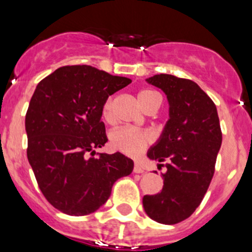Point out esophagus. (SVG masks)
I'll return each instance as SVG.
<instances>
[{
	"label": "esophagus",
	"mask_w": 252,
	"mask_h": 252,
	"mask_svg": "<svg viewBox=\"0 0 252 252\" xmlns=\"http://www.w3.org/2000/svg\"><path fill=\"white\" fill-rule=\"evenodd\" d=\"M144 168H142L141 164L139 163H135V166H134V173H144Z\"/></svg>",
	"instance_id": "1"
}]
</instances>
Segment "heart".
<instances>
[{
    "mask_svg": "<svg viewBox=\"0 0 252 252\" xmlns=\"http://www.w3.org/2000/svg\"><path fill=\"white\" fill-rule=\"evenodd\" d=\"M158 96V94L152 90H142L139 94V101H140L142 107L146 108ZM113 108L114 98L108 97L102 106V117L107 122L113 121ZM110 140L114 150L135 156V155H140L141 152L146 150L150 142L152 141V135L147 131L139 130V129L130 128V126H123V128H118L112 131Z\"/></svg>",
    "mask_w": 252,
    "mask_h": 252,
    "instance_id": "obj_1",
    "label": "heart"
}]
</instances>
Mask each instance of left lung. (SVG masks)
Masks as SVG:
<instances>
[{
  "instance_id": "1",
  "label": "left lung",
  "mask_w": 252,
  "mask_h": 252,
  "mask_svg": "<svg viewBox=\"0 0 252 252\" xmlns=\"http://www.w3.org/2000/svg\"><path fill=\"white\" fill-rule=\"evenodd\" d=\"M146 81L161 89L169 105V119L147 157L163 166V188L145 195L142 206L151 220L175 224L194 213L207 191L222 145L220 118L213 101L195 81L157 74Z\"/></svg>"
}]
</instances>
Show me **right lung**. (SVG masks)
<instances>
[{"instance_id":"obj_1","label":"right lung","mask_w":252,"mask_h":252,"mask_svg":"<svg viewBox=\"0 0 252 252\" xmlns=\"http://www.w3.org/2000/svg\"><path fill=\"white\" fill-rule=\"evenodd\" d=\"M130 83L91 65H65L37 84L25 116L27 155L40 190L61 212H95L114 182L133 172L121 152L94 157L107 142L103 103Z\"/></svg>"}]
</instances>
